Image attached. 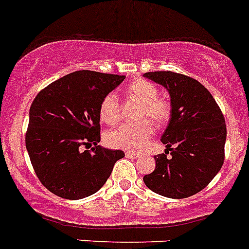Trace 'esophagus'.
<instances>
[{
	"label": "esophagus",
	"instance_id": "esophagus-1",
	"mask_svg": "<svg viewBox=\"0 0 249 249\" xmlns=\"http://www.w3.org/2000/svg\"><path fill=\"white\" fill-rule=\"evenodd\" d=\"M126 157L127 158H132V159H136L140 157V154H137V153H132V152H126Z\"/></svg>",
	"mask_w": 249,
	"mask_h": 249
}]
</instances>
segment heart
I'll return each mask as SVG.
<instances>
[{"mask_svg": "<svg viewBox=\"0 0 249 249\" xmlns=\"http://www.w3.org/2000/svg\"><path fill=\"white\" fill-rule=\"evenodd\" d=\"M129 97L142 102L140 117H148L153 122L161 124L169 121L172 106L166 100L158 96V88L144 79L133 80L126 89ZM100 120L106 124H115L120 120V101L115 93H107L100 105ZM149 120L137 123H123L111 129L105 136L108 147L117 149L141 150L147 145L150 137L154 134V124Z\"/></svg>", "mask_w": 249, "mask_h": 249, "instance_id": "1", "label": "heart"}]
</instances>
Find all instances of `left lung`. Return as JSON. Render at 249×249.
<instances>
[{
  "label": "left lung",
  "instance_id": "obj_1",
  "mask_svg": "<svg viewBox=\"0 0 249 249\" xmlns=\"http://www.w3.org/2000/svg\"><path fill=\"white\" fill-rule=\"evenodd\" d=\"M144 76L168 90L172 117L161 136L165 153L154 157L156 169L143 181L159 195L185 199L206 188L220 172L227 134L225 117L197 80L173 71Z\"/></svg>",
  "mask_w": 249,
  "mask_h": 249
}]
</instances>
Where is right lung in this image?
<instances>
[{"label": "right lung", "instance_id": "obj_1", "mask_svg": "<svg viewBox=\"0 0 249 249\" xmlns=\"http://www.w3.org/2000/svg\"><path fill=\"white\" fill-rule=\"evenodd\" d=\"M124 77L74 71L49 84L32 102L27 152L38 179L59 197L79 200L95 194L124 157L122 150L97 144L100 105ZM83 146L91 149L83 151Z\"/></svg>", "mask_w": 249, "mask_h": 249}]
</instances>
